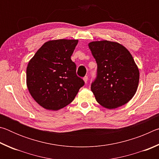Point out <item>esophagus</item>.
<instances>
[{
    "instance_id": "1",
    "label": "esophagus",
    "mask_w": 159,
    "mask_h": 159,
    "mask_svg": "<svg viewBox=\"0 0 159 159\" xmlns=\"http://www.w3.org/2000/svg\"><path fill=\"white\" fill-rule=\"evenodd\" d=\"M83 80H84V82L85 83H88V77L87 76H85L84 78H83Z\"/></svg>"
}]
</instances>
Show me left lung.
I'll return each instance as SVG.
<instances>
[{
    "mask_svg": "<svg viewBox=\"0 0 159 159\" xmlns=\"http://www.w3.org/2000/svg\"><path fill=\"white\" fill-rule=\"evenodd\" d=\"M98 64L91 85L97 102L107 109L124 105L138 90L139 72L128 50L116 42L93 41L88 44Z\"/></svg>",
    "mask_w": 159,
    "mask_h": 159,
    "instance_id": "obj_1",
    "label": "left lung"
}]
</instances>
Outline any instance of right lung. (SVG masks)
<instances>
[{
    "label": "right lung",
    "mask_w": 159,
    "mask_h": 159,
    "mask_svg": "<svg viewBox=\"0 0 159 159\" xmlns=\"http://www.w3.org/2000/svg\"><path fill=\"white\" fill-rule=\"evenodd\" d=\"M78 40L49 41L38 50L26 68V85L44 109L57 111L74 100L84 81L71 60Z\"/></svg>",
    "instance_id": "1"
}]
</instances>
